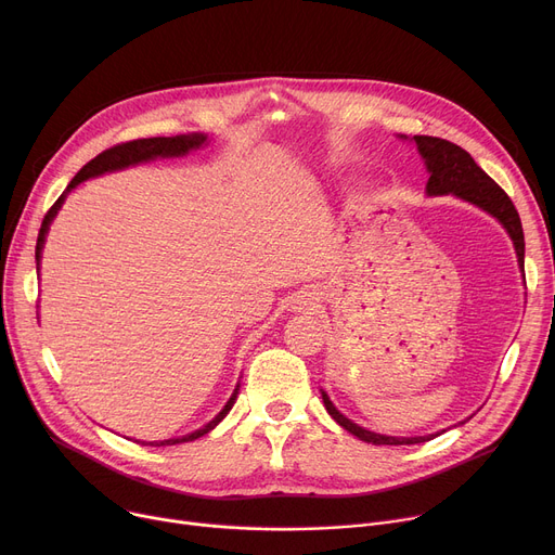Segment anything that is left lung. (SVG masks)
<instances>
[{
	"instance_id": "1",
	"label": "left lung",
	"mask_w": 555,
	"mask_h": 555,
	"mask_svg": "<svg viewBox=\"0 0 555 555\" xmlns=\"http://www.w3.org/2000/svg\"><path fill=\"white\" fill-rule=\"evenodd\" d=\"M402 139H406V137H402ZM414 141H416V149H418L421 157L425 159V166L429 172V180L425 186L427 195H450L452 193L465 202L475 204V207L483 209L492 218H498L502 222V227L508 231V236L517 251L519 268L524 270V231H521V222H519L515 204L504 193V189L494 182L486 170H481L477 166V162L470 157V153H465L461 145H456L448 139L425 137V134H416ZM322 398L326 404V412L333 416V421L339 423L346 431L358 436L360 441H366L373 446H414V443L429 441L431 436H436V434L410 436V439H406V436L375 434V431H369V429L356 425L353 421H348L344 414H339L326 391H322Z\"/></svg>"
}]
</instances>
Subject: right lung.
Returning a JSON list of instances; mask_svg holds the SVG:
<instances>
[{"mask_svg": "<svg viewBox=\"0 0 555 555\" xmlns=\"http://www.w3.org/2000/svg\"><path fill=\"white\" fill-rule=\"evenodd\" d=\"M207 143V134H199V132H193V134H178V137H151V139H134V141H126V143H116L112 145V149L103 151L101 155H96L92 162H87L78 172L76 178L69 182V186L63 191V195L55 199L53 207L47 211L44 220H42V227H40V233H38V245H36V262L40 266V258H42V247H44V238H47V231H49V224L51 220L55 218L57 209L63 207V202L67 197V193L72 189H76L80 182L90 180V178H96V175H103V172H112V170H121V168H128V166H134V164H141V162H151V159H157V157H182L186 155L189 151H195L199 149V145ZM236 396H238V387L233 389L231 398L227 400V404L222 406V412L209 421L204 427L186 434V436H180V439H168V441H153L151 446H175V443H189V441H195L199 439V436L209 434L233 406V402H236Z\"/></svg>", "mask_w": 555, "mask_h": 555, "instance_id": "right-lung-1", "label": "right lung"}]
</instances>
